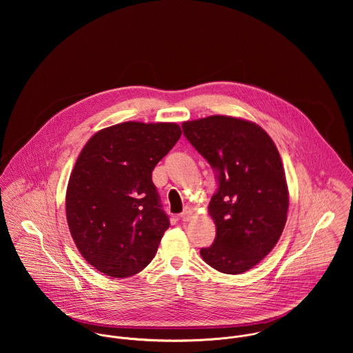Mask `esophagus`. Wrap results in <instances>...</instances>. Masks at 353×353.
<instances>
[{"label": "esophagus", "instance_id": "obj_1", "mask_svg": "<svg viewBox=\"0 0 353 353\" xmlns=\"http://www.w3.org/2000/svg\"><path fill=\"white\" fill-rule=\"evenodd\" d=\"M192 214H193L192 209H190V208H185L183 212L179 214V219H181L182 221H189V220L192 219Z\"/></svg>", "mask_w": 353, "mask_h": 353}]
</instances>
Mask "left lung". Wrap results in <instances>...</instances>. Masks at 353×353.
I'll return each mask as SVG.
<instances>
[{"mask_svg": "<svg viewBox=\"0 0 353 353\" xmlns=\"http://www.w3.org/2000/svg\"><path fill=\"white\" fill-rule=\"evenodd\" d=\"M182 129L217 181L208 208L216 238L201 249L202 259L221 273L248 272L276 246L287 221L280 153L262 128L239 118L212 115Z\"/></svg>", "mask_w": 353, "mask_h": 353, "instance_id": "obj_1", "label": "left lung"}]
</instances>
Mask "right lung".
Listing matches in <instances>:
<instances>
[{"label": "right lung", "mask_w": 353, "mask_h": 353, "mask_svg": "<svg viewBox=\"0 0 353 353\" xmlns=\"http://www.w3.org/2000/svg\"><path fill=\"white\" fill-rule=\"evenodd\" d=\"M182 132L176 123L123 122L90 139L70 174L66 219L90 265L122 279L154 256L170 220L152 182Z\"/></svg>", "instance_id": "right-lung-1"}]
</instances>
